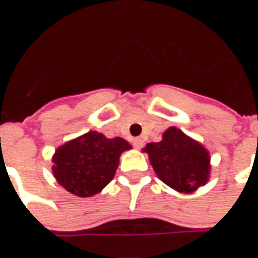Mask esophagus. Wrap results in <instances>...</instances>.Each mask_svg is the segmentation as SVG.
I'll use <instances>...</instances> for the list:
<instances>
[{"mask_svg":"<svg viewBox=\"0 0 258 258\" xmlns=\"http://www.w3.org/2000/svg\"><path fill=\"white\" fill-rule=\"evenodd\" d=\"M133 145H134V148H137V149H141V148L144 146V141L141 140V138H134V140H133Z\"/></svg>","mask_w":258,"mask_h":258,"instance_id":"1","label":"esophagus"}]
</instances>
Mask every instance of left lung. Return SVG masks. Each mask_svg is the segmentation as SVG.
Returning <instances> with one entry per match:
<instances>
[{
  "label": "left lung",
  "instance_id": "1",
  "mask_svg": "<svg viewBox=\"0 0 258 258\" xmlns=\"http://www.w3.org/2000/svg\"><path fill=\"white\" fill-rule=\"evenodd\" d=\"M157 177L181 194H190L205 185L210 174V155L205 146L170 127L160 142L144 148Z\"/></svg>",
  "mask_w": 258,
  "mask_h": 258
}]
</instances>
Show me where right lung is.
Masks as SVG:
<instances>
[{
	"mask_svg": "<svg viewBox=\"0 0 258 258\" xmlns=\"http://www.w3.org/2000/svg\"><path fill=\"white\" fill-rule=\"evenodd\" d=\"M131 145L120 137L106 138L90 131L59 146L52 157V173L64 189L79 198L99 194L114 177L118 159Z\"/></svg>",
	"mask_w": 258,
	"mask_h": 258,
	"instance_id": "add662e5",
	"label": "right lung"
}]
</instances>
